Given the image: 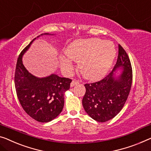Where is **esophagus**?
<instances>
[{
	"mask_svg": "<svg viewBox=\"0 0 151 151\" xmlns=\"http://www.w3.org/2000/svg\"><path fill=\"white\" fill-rule=\"evenodd\" d=\"M78 83H79V81H77V80H73V81L71 82V83H70V87H73V86H75V85H77V84H78Z\"/></svg>",
	"mask_w": 151,
	"mask_h": 151,
	"instance_id": "1",
	"label": "esophagus"
}]
</instances>
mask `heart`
Listing matches in <instances>:
<instances>
[{
  "label": "heart",
  "mask_w": 151,
  "mask_h": 151,
  "mask_svg": "<svg viewBox=\"0 0 151 151\" xmlns=\"http://www.w3.org/2000/svg\"><path fill=\"white\" fill-rule=\"evenodd\" d=\"M60 56V65L66 72L71 70L73 61L79 62L78 70L86 79L96 80L111 68L115 58L114 45L98 39H80L71 42Z\"/></svg>",
  "instance_id": "obj_1"
}]
</instances>
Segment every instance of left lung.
Here are the masks:
<instances>
[{"instance_id": "8db88e82", "label": "left lung", "mask_w": 151, "mask_h": 151, "mask_svg": "<svg viewBox=\"0 0 151 151\" xmlns=\"http://www.w3.org/2000/svg\"><path fill=\"white\" fill-rule=\"evenodd\" d=\"M132 83L131 62L119 45L117 61L111 73L100 81L85 85L86 92L82 104L85 112L98 122L111 120L123 109Z\"/></svg>"}]
</instances>
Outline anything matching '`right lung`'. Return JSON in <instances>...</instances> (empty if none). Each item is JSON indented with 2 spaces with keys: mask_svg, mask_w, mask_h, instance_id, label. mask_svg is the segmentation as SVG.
Wrapping results in <instances>:
<instances>
[{
  "mask_svg": "<svg viewBox=\"0 0 151 151\" xmlns=\"http://www.w3.org/2000/svg\"><path fill=\"white\" fill-rule=\"evenodd\" d=\"M54 35L44 33L34 39L22 51L17 59L15 73L17 96L23 109L36 121L47 123L57 117L62 111L64 93L70 89L72 81L53 73L45 77H37L29 73L22 58L35 40L40 36Z\"/></svg>",
  "mask_w": 151,
  "mask_h": 151,
  "instance_id": "right-lung-1",
  "label": "right lung"
}]
</instances>
